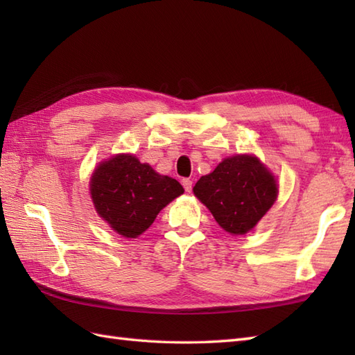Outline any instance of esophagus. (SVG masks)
Segmentation results:
<instances>
[{"label":"esophagus","mask_w":355,"mask_h":355,"mask_svg":"<svg viewBox=\"0 0 355 355\" xmlns=\"http://www.w3.org/2000/svg\"><path fill=\"white\" fill-rule=\"evenodd\" d=\"M183 187L186 192H191L192 191V180L191 178H183Z\"/></svg>","instance_id":"34e87169"}]
</instances>
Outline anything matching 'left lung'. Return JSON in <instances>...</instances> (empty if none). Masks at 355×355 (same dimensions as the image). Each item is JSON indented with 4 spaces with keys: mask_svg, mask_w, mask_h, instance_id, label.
<instances>
[{
    "mask_svg": "<svg viewBox=\"0 0 355 355\" xmlns=\"http://www.w3.org/2000/svg\"><path fill=\"white\" fill-rule=\"evenodd\" d=\"M193 193L232 235H244L273 206L277 186L271 173L252 155L225 158L202 175Z\"/></svg>",
    "mask_w": 355,
    "mask_h": 355,
    "instance_id": "8db88e82",
    "label": "left lung"
}]
</instances>
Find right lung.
<instances>
[{
    "label": "right lung",
    "mask_w": 355,
    "mask_h": 355,
    "mask_svg": "<svg viewBox=\"0 0 355 355\" xmlns=\"http://www.w3.org/2000/svg\"><path fill=\"white\" fill-rule=\"evenodd\" d=\"M89 191L97 214L125 238L139 236L166 205L184 192L175 178L160 175L128 154L99 164Z\"/></svg>",
    "instance_id": "obj_1"
}]
</instances>
